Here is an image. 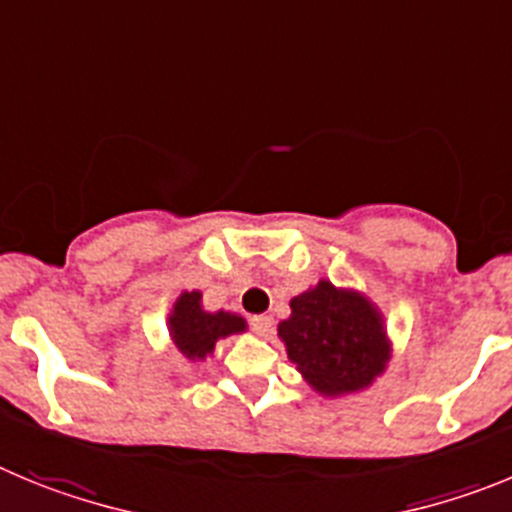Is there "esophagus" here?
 Here are the masks:
<instances>
[{"instance_id":"obj_1","label":"esophagus","mask_w":512,"mask_h":512,"mask_svg":"<svg viewBox=\"0 0 512 512\" xmlns=\"http://www.w3.org/2000/svg\"><path fill=\"white\" fill-rule=\"evenodd\" d=\"M273 316H267V313H260V316H252V329H255V334L260 336H270L273 334Z\"/></svg>"}]
</instances>
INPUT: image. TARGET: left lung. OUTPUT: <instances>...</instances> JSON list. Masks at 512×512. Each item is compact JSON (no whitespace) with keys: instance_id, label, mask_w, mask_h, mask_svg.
Returning <instances> with one entry per match:
<instances>
[{"instance_id":"1","label":"left lung","mask_w":512,"mask_h":512,"mask_svg":"<svg viewBox=\"0 0 512 512\" xmlns=\"http://www.w3.org/2000/svg\"><path fill=\"white\" fill-rule=\"evenodd\" d=\"M278 336L303 380L324 398L370 388L393 357L380 308L365 293L336 288L331 280L290 298Z\"/></svg>"}]
</instances>
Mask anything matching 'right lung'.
Wrapping results in <instances>:
<instances>
[{"mask_svg": "<svg viewBox=\"0 0 512 512\" xmlns=\"http://www.w3.org/2000/svg\"><path fill=\"white\" fill-rule=\"evenodd\" d=\"M170 339L191 362H204L214 354L219 339L247 331V321L232 311H206L201 290H183L168 316Z\"/></svg>", "mask_w": 512, "mask_h": 512, "instance_id": "1", "label": "right lung"}]
</instances>
